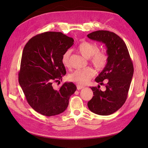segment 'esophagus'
Here are the masks:
<instances>
[{"instance_id":"34e87169","label":"esophagus","mask_w":148,"mask_h":148,"mask_svg":"<svg viewBox=\"0 0 148 148\" xmlns=\"http://www.w3.org/2000/svg\"><path fill=\"white\" fill-rule=\"evenodd\" d=\"M77 89H83V88H84V86H81V85H79V84H78L77 86Z\"/></svg>"}]
</instances>
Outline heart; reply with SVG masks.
Here are the masks:
<instances>
[{
    "instance_id": "obj_1",
    "label": "heart",
    "mask_w": 148,
    "mask_h": 148,
    "mask_svg": "<svg viewBox=\"0 0 148 148\" xmlns=\"http://www.w3.org/2000/svg\"><path fill=\"white\" fill-rule=\"evenodd\" d=\"M78 49L80 53L86 59H90L91 64L97 70L101 71L105 68L109 57L107 53L103 51H99V48L96 44L87 41H83L79 44ZM70 52H65L62 58V64L66 68H69ZM95 73L91 68L78 70L69 76L70 81L84 85L87 84L94 77Z\"/></svg>"
}]
</instances>
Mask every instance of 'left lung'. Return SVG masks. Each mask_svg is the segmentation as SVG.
I'll return each mask as SVG.
<instances>
[{
	"label": "left lung",
	"mask_w": 148,
	"mask_h": 148,
	"mask_svg": "<svg viewBox=\"0 0 148 148\" xmlns=\"http://www.w3.org/2000/svg\"><path fill=\"white\" fill-rule=\"evenodd\" d=\"M87 36L104 43L109 57L105 68L95 79L101 85L106 79V91H101L98 86L91 88L94 96L88 102V106L93 113L109 115L118 110L127 99L133 75V63L126 44L115 33L99 30Z\"/></svg>",
	"instance_id": "8db88e82"
}]
</instances>
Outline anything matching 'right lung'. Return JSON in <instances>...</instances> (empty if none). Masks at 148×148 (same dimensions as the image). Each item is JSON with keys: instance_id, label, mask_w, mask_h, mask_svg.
Segmentation results:
<instances>
[{"instance_id": "add662e5", "label": "right lung", "mask_w": 148, "mask_h": 148, "mask_svg": "<svg viewBox=\"0 0 148 148\" xmlns=\"http://www.w3.org/2000/svg\"><path fill=\"white\" fill-rule=\"evenodd\" d=\"M73 42L62 33L49 31L30 39L23 49L19 84L30 106L43 115L63 112L77 90L71 82L64 83L58 89L52 85L66 74L62 58Z\"/></svg>"}]
</instances>
